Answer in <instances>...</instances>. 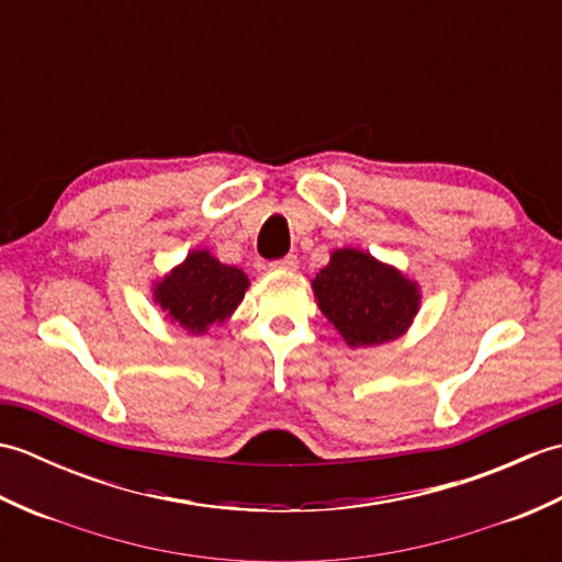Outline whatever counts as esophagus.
<instances>
[{"instance_id": "1", "label": "esophagus", "mask_w": 562, "mask_h": 562, "mask_svg": "<svg viewBox=\"0 0 562 562\" xmlns=\"http://www.w3.org/2000/svg\"><path fill=\"white\" fill-rule=\"evenodd\" d=\"M270 268L272 270H296L300 268V260H296V256H284L280 260H272Z\"/></svg>"}]
</instances>
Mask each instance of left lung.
I'll list each match as a JSON object with an SVG mask.
<instances>
[{"instance_id":"obj_1","label":"left lung","mask_w":562,"mask_h":562,"mask_svg":"<svg viewBox=\"0 0 562 562\" xmlns=\"http://www.w3.org/2000/svg\"><path fill=\"white\" fill-rule=\"evenodd\" d=\"M314 294L321 312L352 348L401 338L420 306L415 282L357 248L330 256L316 274Z\"/></svg>"}]
</instances>
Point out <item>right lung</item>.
<instances>
[{
  "mask_svg": "<svg viewBox=\"0 0 562 562\" xmlns=\"http://www.w3.org/2000/svg\"><path fill=\"white\" fill-rule=\"evenodd\" d=\"M248 290L244 270L224 266L207 250H193L154 290L157 302L188 333L224 324Z\"/></svg>",
  "mask_w": 562,
  "mask_h": 562,
  "instance_id": "add662e5",
  "label": "right lung"
}]
</instances>
